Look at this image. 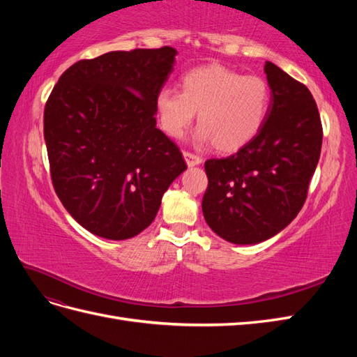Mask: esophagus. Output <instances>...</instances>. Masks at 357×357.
Here are the masks:
<instances>
[{"label": "esophagus", "instance_id": "esophagus-1", "mask_svg": "<svg viewBox=\"0 0 357 357\" xmlns=\"http://www.w3.org/2000/svg\"><path fill=\"white\" fill-rule=\"evenodd\" d=\"M183 156H185V160H186V164H188L189 167L198 165V164H201V162H202L201 156H198V155H195V153H192V152H188V150H185V152H183Z\"/></svg>", "mask_w": 357, "mask_h": 357}]
</instances>
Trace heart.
<instances>
[{"mask_svg": "<svg viewBox=\"0 0 357 357\" xmlns=\"http://www.w3.org/2000/svg\"><path fill=\"white\" fill-rule=\"evenodd\" d=\"M271 104V89L259 75H244L222 66L188 71L181 92L164 86L156 95L162 131L180 138L198 110L201 142H213L220 152L244 147L261 131Z\"/></svg>", "mask_w": 357, "mask_h": 357, "instance_id": "heart-1", "label": "heart"}]
</instances>
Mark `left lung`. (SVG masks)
Listing matches in <instances>:
<instances>
[{
    "label": "left lung",
    "mask_w": 357,
    "mask_h": 357,
    "mask_svg": "<svg viewBox=\"0 0 357 357\" xmlns=\"http://www.w3.org/2000/svg\"><path fill=\"white\" fill-rule=\"evenodd\" d=\"M271 104L259 134L228 158L205 160L202 213L234 244L271 238L296 218L320 158L323 128L304 83L265 63Z\"/></svg>",
    "instance_id": "left-lung-1"
}]
</instances>
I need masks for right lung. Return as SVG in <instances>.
<instances>
[{
  "label": "right lung",
  "instance_id": "add662e5",
  "mask_svg": "<svg viewBox=\"0 0 357 357\" xmlns=\"http://www.w3.org/2000/svg\"><path fill=\"white\" fill-rule=\"evenodd\" d=\"M177 50L134 49L82 59L45 107L52 185L84 229L132 238L153 222L168 186L188 168L156 128V95Z\"/></svg>",
  "mask_w": 357,
  "mask_h": 357
}]
</instances>
